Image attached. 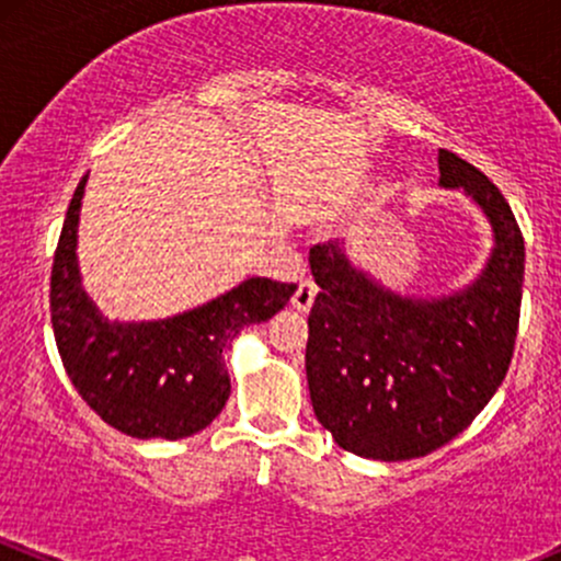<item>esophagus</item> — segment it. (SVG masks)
<instances>
[{"label":"esophagus","mask_w":561,"mask_h":561,"mask_svg":"<svg viewBox=\"0 0 561 561\" xmlns=\"http://www.w3.org/2000/svg\"><path fill=\"white\" fill-rule=\"evenodd\" d=\"M317 293H319V287L313 285L311 279H304L293 295V306L298 311H309L313 306V298H317Z\"/></svg>","instance_id":"esophagus-1"}]
</instances>
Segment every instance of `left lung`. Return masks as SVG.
Here are the masks:
<instances>
[{
  "label": "left lung",
  "instance_id": "left-lung-1",
  "mask_svg": "<svg viewBox=\"0 0 561 561\" xmlns=\"http://www.w3.org/2000/svg\"><path fill=\"white\" fill-rule=\"evenodd\" d=\"M439 186L460 188L492 229L477 279L436 298L393 293L337 244L309 252L319 285L306 378L313 415L343 450L410 460L455 439L506 378L519 328L525 239L495 183L439 151Z\"/></svg>",
  "mask_w": 561,
  "mask_h": 561
}]
</instances>
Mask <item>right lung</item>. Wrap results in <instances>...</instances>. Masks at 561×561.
<instances>
[{"mask_svg": "<svg viewBox=\"0 0 561 561\" xmlns=\"http://www.w3.org/2000/svg\"><path fill=\"white\" fill-rule=\"evenodd\" d=\"M88 175L66 213L53 261L50 313L73 389L108 426L135 439H183L207 428L231 393L226 351L250 324L268 322L298 285L250 276L229 293L153 322H119L84 293L77 261Z\"/></svg>", "mask_w": 561, "mask_h": 561, "instance_id": "1", "label": "right lung"}]
</instances>
